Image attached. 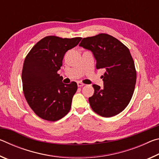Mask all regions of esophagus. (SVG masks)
I'll return each instance as SVG.
<instances>
[{"instance_id": "esophagus-1", "label": "esophagus", "mask_w": 159, "mask_h": 159, "mask_svg": "<svg viewBox=\"0 0 159 159\" xmlns=\"http://www.w3.org/2000/svg\"><path fill=\"white\" fill-rule=\"evenodd\" d=\"M77 85H78V86H79V87H83V86L84 85V84H83V83H82L81 82H78L77 83Z\"/></svg>"}]
</instances>
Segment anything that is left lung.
Listing matches in <instances>:
<instances>
[{
  "label": "left lung",
  "instance_id": "obj_1",
  "mask_svg": "<svg viewBox=\"0 0 159 159\" xmlns=\"http://www.w3.org/2000/svg\"><path fill=\"white\" fill-rule=\"evenodd\" d=\"M93 52L96 68L105 69L104 88L94 84L93 95L88 99L94 111L111 117L125 109L133 97L136 83L134 63L128 48L106 34L84 38L79 44Z\"/></svg>",
  "mask_w": 159,
  "mask_h": 159
}]
</instances>
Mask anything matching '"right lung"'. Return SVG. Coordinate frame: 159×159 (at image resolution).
<instances>
[{
    "label": "right lung",
    "instance_id": "obj_1",
    "mask_svg": "<svg viewBox=\"0 0 159 159\" xmlns=\"http://www.w3.org/2000/svg\"><path fill=\"white\" fill-rule=\"evenodd\" d=\"M81 39L46 36L25 58L21 73L24 94L32 110L43 119L56 121L71 109L77 84L62 83L63 78L57 71L66 51L76 47Z\"/></svg>",
    "mask_w": 159,
    "mask_h": 159
}]
</instances>
